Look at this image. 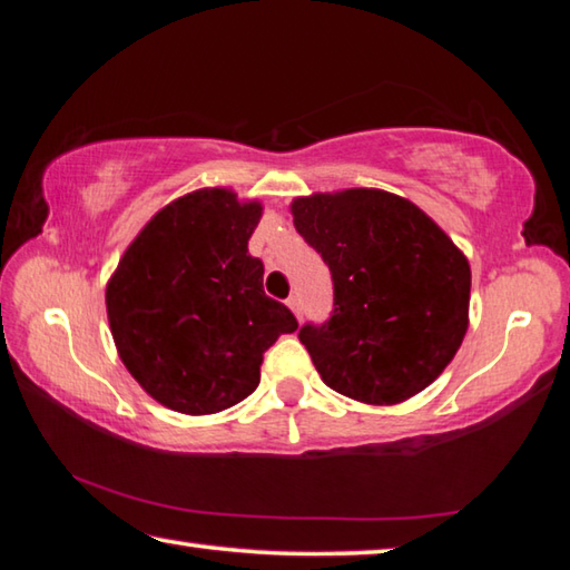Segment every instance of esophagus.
Listing matches in <instances>:
<instances>
[{
	"label": "esophagus",
	"instance_id": "obj_1",
	"mask_svg": "<svg viewBox=\"0 0 570 570\" xmlns=\"http://www.w3.org/2000/svg\"><path fill=\"white\" fill-rule=\"evenodd\" d=\"M286 304H288V308H292V312H294L296 316H302V298H298L296 294H294V296H288V298H286Z\"/></svg>",
	"mask_w": 570,
	"mask_h": 570
}]
</instances>
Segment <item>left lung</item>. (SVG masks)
I'll list each match as a JSON object with an SVG mask.
<instances>
[{"instance_id":"8db88e82","label":"left lung","mask_w":570,"mask_h":570,"mask_svg":"<svg viewBox=\"0 0 570 570\" xmlns=\"http://www.w3.org/2000/svg\"><path fill=\"white\" fill-rule=\"evenodd\" d=\"M292 216L334 282L330 322L298 330L326 387L364 404L430 387L468 332L465 254L424 210L380 188L294 198Z\"/></svg>"}]
</instances>
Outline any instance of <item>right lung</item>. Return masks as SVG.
Listing matches in <instances>:
<instances>
[{"mask_svg":"<svg viewBox=\"0 0 570 570\" xmlns=\"http://www.w3.org/2000/svg\"><path fill=\"white\" fill-rule=\"evenodd\" d=\"M258 200L200 188L153 216L105 288L122 364L153 400L183 414L234 407L258 387L264 352L298 330L264 294L248 254Z\"/></svg>","mask_w":570,"mask_h":570,"instance_id":"1","label":"right lung"}]
</instances>
